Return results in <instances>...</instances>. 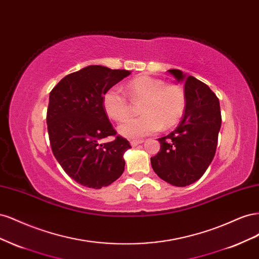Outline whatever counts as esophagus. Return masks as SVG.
Listing matches in <instances>:
<instances>
[{
	"label": "esophagus",
	"mask_w": 259,
	"mask_h": 259,
	"mask_svg": "<svg viewBox=\"0 0 259 259\" xmlns=\"http://www.w3.org/2000/svg\"><path fill=\"white\" fill-rule=\"evenodd\" d=\"M144 143V140H132L131 142V146L132 147H136V146H138V145H140V144H143Z\"/></svg>",
	"instance_id": "34e87169"
}]
</instances>
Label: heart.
<instances>
[{
  "instance_id": "b5f03b06",
  "label": "heart",
  "mask_w": 259,
  "mask_h": 259,
  "mask_svg": "<svg viewBox=\"0 0 259 259\" xmlns=\"http://www.w3.org/2000/svg\"><path fill=\"white\" fill-rule=\"evenodd\" d=\"M126 91L132 100H143V115L132 117L119 125V133L128 138H139L177 124L185 112L186 96L176 84H165L150 75H140L131 80ZM106 114L114 121H122L131 113V105L122 90L112 86L103 95Z\"/></svg>"
}]
</instances>
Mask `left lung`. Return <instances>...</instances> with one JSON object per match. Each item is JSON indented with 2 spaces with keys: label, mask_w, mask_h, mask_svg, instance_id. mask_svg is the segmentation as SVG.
<instances>
[{
  "label": "left lung",
  "mask_w": 259,
  "mask_h": 259,
  "mask_svg": "<svg viewBox=\"0 0 259 259\" xmlns=\"http://www.w3.org/2000/svg\"><path fill=\"white\" fill-rule=\"evenodd\" d=\"M185 85L186 109L175 131L159 138L158 154L151 166L164 182L186 187L205 173L216 152L222 126L219 100L206 84L177 69L167 71Z\"/></svg>",
  "instance_id": "8db88e82"
}]
</instances>
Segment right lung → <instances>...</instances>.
<instances>
[{"instance_id": "right-lung-1", "label": "right lung", "mask_w": 259, "mask_h": 259, "mask_svg": "<svg viewBox=\"0 0 259 259\" xmlns=\"http://www.w3.org/2000/svg\"><path fill=\"white\" fill-rule=\"evenodd\" d=\"M127 70L88 66L66 75L50 94L48 131L55 158L77 184L100 189L124 171L123 155L131 148L116 132L103 107L107 90L131 74Z\"/></svg>"}]
</instances>
